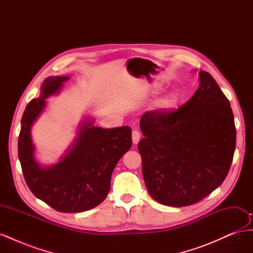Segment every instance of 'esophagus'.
I'll return each instance as SVG.
<instances>
[{"label":"esophagus","instance_id":"esophagus-1","mask_svg":"<svg viewBox=\"0 0 253 253\" xmlns=\"http://www.w3.org/2000/svg\"><path fill=\"white\" fill-rule=\"evenodd\" d=\"M132 140L134 144H137L140 140V134L138 131H133L132 133Z\"/></svg>","mask_w":253,"mask_h":253}]
</instances>
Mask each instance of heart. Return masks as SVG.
<instances>
[{
  "instance_id": "b5f03b06",
  "label": "heart",
  "mask_w": 253,
  "mask_h": 253,
  "mask_svg": "<svg viewBox=\"0 0 253 253\" xmlns=\"http://www.w3.org/2000/svg\"><path fill=\"white\" fill-rule=\"evenodd\" d=\"M177 101V96H176L175 93H171L170 95H168L163 101V105L165 108H172V106Z\"/></svg>"
}]
</instances>
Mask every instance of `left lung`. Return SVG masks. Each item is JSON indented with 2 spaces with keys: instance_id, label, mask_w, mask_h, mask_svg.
I'll return each instance as SVG.
<instances>
[{
  "instance_id": "1",
  "label": "left lung",
  "mask_w": 253,
  "mask_h": 253,
  "mask_svg": "<svg viewBox=\"0 0 253 253\" xmlns=\"http://www.w3.org/2000/svg\"><path fill=\"white\" fill-rule=\"evenodd\" d=\"M200 86L175 111H149L140 119L142 175L153 200L172 207L202 201L230 169L236 142L230 102L216 81L198 73Z\"/></svg>"
}]
</instances>
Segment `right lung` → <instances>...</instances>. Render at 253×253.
I'll use <instances>...</instances> for the list:
<instances>
[{
  "instance_id": "add662e5",
  "label": "right lung",
  "mask_w": 253,
  "mask_h": 253,
  "mask_svg": "<svg viewBox=\"0 0 253 253\" xmlns=\"http://www.w3.org/2000/svg\"><path fill=\"white\" fill-rule=\"evenodd\" d=\"M68 79V76H50L41 85L39 98L27 104L21 120L18 152L34 195L59 212L75 213L95 208L108 196L115 167L131 149L132 129L127 126L102 128L94 125V118L85 117L59 162L40 164L36 158L32 126L46 106V99L57 95Z\"/></svg>"
}]
</instances>
